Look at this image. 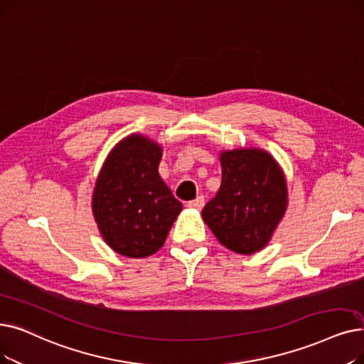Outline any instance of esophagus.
<instances>
[{
    "label": "esophagus",
    "instance_id": "obj_1",
    "mask_svg": "<svg viewBox=\"0 0 364 364\" xmlns=\"http://www.w3.org/2000/svg\"><path fill=\"white\" fill-rule=\"evenodd\" d=\"M203 205H205V200H203V196H199V198H196L195 200H191L187 203V207L188 208H193V210H202L203 208Z\"/></svg>",
    "mask_w": 364,
    "mask_h": 364
}]
</instances>
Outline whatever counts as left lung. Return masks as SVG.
<instances>
[{
  "label": "left lung",
  "instance_id": "left-lung-1",
  "mask_svg": "<svg viewBox=\"0 0 364 364\" xmlns=\"http://www.w3.org/2000/svg\"><path fill=\"white\" fill-rule=\"evenodd\" d=\"M221 186L202 218L221 245L252 255L269 244L287 211L286 176L271 153L235 149L220 153Z\"/></svg>",
  "mask_w": 364,
  "mask_h": 364
}]
</instances>
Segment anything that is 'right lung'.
I'll return each instance as SVG.
<instances>
[{"mask_svg": "<svg viewBox=\"0 0 364 364\" xmlns=\"http://www.w3.org/2000/svg\"><path fill=\"white\" fill-rule=\"evenodd\" d=\"M162 146L131 134L108 153L92 195V213L105 244L144 259L159 251L183 210L159 176Z\"/></svg>", "mask_w": 364, "mask_h": 364, "instance_id": "right-lung-1", "label": "right lung"}]
</instances>
